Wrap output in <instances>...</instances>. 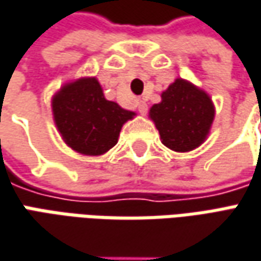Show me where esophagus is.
Wrapping results in <instances>:
<instances>
[{
    "instance_id": "esophagus-1",
    "label": "esophagus",
    "mask_w": 261,
    "mask_h": 261,
    "mask_svg": "<svg viewBox=\"0 0 261 261\" xmlns=\"http://www.w3.org/2000/svg\"><path fill=\"white\" fill-rule=\"evenodd\" d=\"M137 109H139V112H140L142 115H146V114H147V103H146L144 100H139V102H137Z\"/></svg>"
}]
</instances>
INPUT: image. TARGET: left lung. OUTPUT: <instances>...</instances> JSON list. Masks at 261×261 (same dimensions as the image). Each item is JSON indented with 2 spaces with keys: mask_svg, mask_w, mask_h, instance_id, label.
Segmentation results:
<instances>
[{
  "mask_svg": "<svg viewBox=\"0 0 261 261\" xmlns=\"http://www.w3.org/2000/svg\"><path fill=\"white\" fill-rule=\"evenodd\" d=\"M162 100L154 103L149 117L159 130L161 140L174 152H190L209 136L215 118L210 96L184 79H176L162 92Z\"/></svg>",
  "mask_w": 261,
  "mask_h": 261,
  "instance_id": "left-lung-1",
  "label": "left lung"
}]
</instances>
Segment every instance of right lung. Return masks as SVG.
Here are the masks:
<instances>
[{
  "label": "right lung",
  "instance_id": "add662e5",
  "mask_svg": "<svg viewBox=\"0 0 261 261\" xmlns=\"http://www.w3.org/2000/svg\"><path fill=\"white\" fill-rule=\"evenodd\" d=\"M52 114L65 144L87 156L112 149L122 125L136 115L105 99L96 77H82L64 85L52 97Z\"/></svg>",
  "mask_w": 261,
  "mask_h": 261
}]
</instances>
